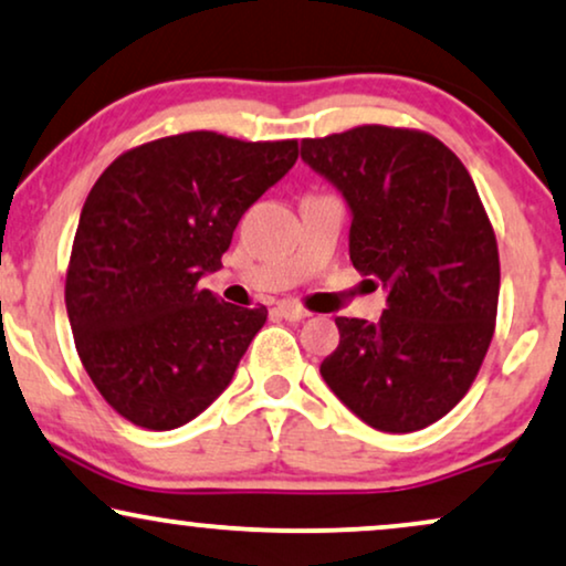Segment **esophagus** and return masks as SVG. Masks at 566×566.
Segmentation results:
<instances>
[{
    "label": "esophagus",
    "instance_id": "obj_1",
    "mask_svg": "<svg viewBox=\"0 0 566 566\" xmlns=\"http://www.w3.org/2000/svg\"><path fill=\"white\" fill-rule=\"evenodd\" d=\"M276 313H279V316H282L284 321H292V324H297V321L307 318L305 307L290 303V300H284V303H279V305H276Z\"/></svg>",
    "mask_w": 566,
    "mask_h": 566
}]
</instances>
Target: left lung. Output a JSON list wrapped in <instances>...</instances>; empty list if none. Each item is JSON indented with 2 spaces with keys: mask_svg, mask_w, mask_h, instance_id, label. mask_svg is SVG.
I'll use <instances>...</instances> for the list:
<instances>
[{
  "mask_svg": "<svg viewBox=\"0 0 566 566\" xmlns=\"http://www.w3.org/2000/svg\"><path fill=\"white\" fill-rule=\"evenodd\" d=\"M300 156L345 198L353 266L389 292L376 324L336 318L321 376L376 431H420L468 395L496 321L499 248L473 177L433 135L384 125L307 138Z\"/></svg>",
  "mask_w": 566,
  "mask_h": 566,
  "instance_id": "left-lung-1",
  "label": "left lung"
}]
</instances>
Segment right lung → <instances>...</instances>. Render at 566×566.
Wrapping results in <instances>:
<instances>
[{"label": "right lung", "mask_w": 566, "mask_h": 566, "mask_svg": "<svg viewBox=\"0 0 566 566\" xmlns=\"http://www.w3.org/2000/svg\"><path fill=\"white\" fill-rule=\"evenodd\" d=\"M295 161L297 140L198 130L143 143L91 188L64 303L83 368L130 423L180 428L230 386L269 311L224 303L200 279Z\"/></svg>", "instance_id": "obj_1"}]
</instances>
